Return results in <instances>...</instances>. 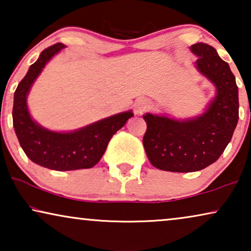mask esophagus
Returning a JSON list of instances; mask_svg holds the SVG:
<instances>
[{
    "label": "esophagus",
    "instance_id": "34e87169",
    "mask_svg": "<svg viewBox=\"0 0 251 251\" xmlns=\"http://www.w3.org/2000/svg\"><path fill=\"white\" fill-rule=\"evenodd\" d=\"M133 106H135L136 114H143L144 112L149 111L151 108V102L146 98H138Z\"/></svg>",
    "mask_w": 251,
    "mask_h": 251
}]
</instances>
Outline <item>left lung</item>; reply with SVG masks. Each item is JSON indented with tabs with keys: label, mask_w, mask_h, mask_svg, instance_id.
Wrapping results in <instances>:
<instances>
[{
	"label": "left lung",
	"mask_w": 251,
	"mask_h": 251,
	"mask_svg": "<svg viewBox=\"0 0 251 251\" xmlns=\"http://www.w3.org/2000/svg\"><path fill=\"white\" fill-rule=\"evenodd\" d=\"M197 68L216 87V97L205 112L188 120L143 115L147 129L143 138L150 162L160 170L193 173L219 159L231 142L239 120V92L228 64L207 43H195Z\"/></svg>",
	"instance_id": "obj_1"
}]
</instances>
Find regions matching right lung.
<instances>
[{"instance_id":"obj_1","label":"right lung","mask_w":251,"mask_h":251,"mask_svg":"<svg viewBox=\"0 0 251 251\" xmlns=\"http://www.w3.org/2000/svg\"><path fill=\"white\" fill-rule=\"evenodd\" d=\"M64 48L63 43H56L44 49L19 82L13 99V128L20 146L34 163L57 171L88 169L99 162L113 135L133 113H119L71 132L50 131L37 125L28 112L27 95L46 64Z\"/></svg>"}]
</instances>
